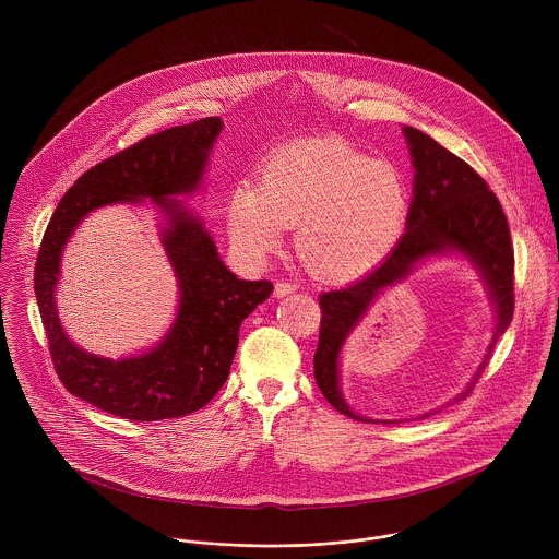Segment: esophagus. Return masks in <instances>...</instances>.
<instances>
[{
  "label": "esophagus",
  "instance_id": "34e87169",
  "mask_svg": "<svg viewBox=\"0 0 559 559\" xmlns=\"http://www.w3.org/2000/svg\"><path fill=\"white\" fill-rule=\"evenodd\" d=\"M293 292H295V285L289 283V281H278L274 285V297H285V295H289Z\"/></svg>",
  "mask_w": 559,
  "mask_h": 559
}]
</instances>
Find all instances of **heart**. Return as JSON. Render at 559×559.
I'll return each instance as SVG.
<instances>
[{
	"instance_id": "b5f03b06",
	"label": "heart",
	"mask_w": 559,
	"mask_h": 559,
	"mask_svg": "<svg viewBox=\"0 0 559 559\" xmlns=\"http://www.w3.org/2000/svg\"><path fill=\"white\" fill-rule=\"evenodd\" d=\"M408 187L399 167L371 160L340 140L278 151L258 188L237 187L226 205L233 247L262 264L295 230L301 262L324 278H352L377 266L399 242Z\"/></svg>"
}]
</instances>
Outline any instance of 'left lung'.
Returning <instances> with one entry per match:
<instances>
[{"label":"left lung","mask_w":559,"mask_h":559,"mask_svg":"<svg viewBox=\"0 0 559 559\" xmlns=\"http://www.w3.org/2000/svg\"><path fill=\"white\" fill-rule=\"evenodd\" d=\"M415 167L413 201L406 215V233L392 253L360 281L344 289L320 295L319 347L314 354V377L322 396L349 419L377 424L356 415L340 390V352L349 331L367 314L381 289L402 281L415 264L431 255L459 251L478 267L495 304L497 324L492 342L469 388L454 399L472 394L495 344L513 319V247L506 213L486 180L463 159L452 155L427 133L415 128L402 130ZM433 415V413H427ZM421 415L419 419H426ZM399 424V421H381Z\"/></svg>","instance_id":"obj_1"}]
</instances>
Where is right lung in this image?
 I'll use <instances>...</instances> for the list:
<instances>
[{"label":"right lung","mask_w":559,"mask_h":559,"mask_svg":"<svg viewBox=\"0 0 559 559\" xmlns=\"http://www.w3.org/2000/svg\"><path fill=\"white\" fill-rule=\"evenodd\" d=\"M219 117L169 128L87 169L53 210L35 264V297L53 369L92 406L130 421H160L203 408L228 379L240 322L272 293L270 281H240L222 264L201 219L171 197L199 187ZM151 198L168 217L164 246L181 285L179 314L159 347L110 361L87 355L63 333L52 292L66 240L90 211Z\"/></svg>","instance_id":"right-lung-1"}]
</instances>
